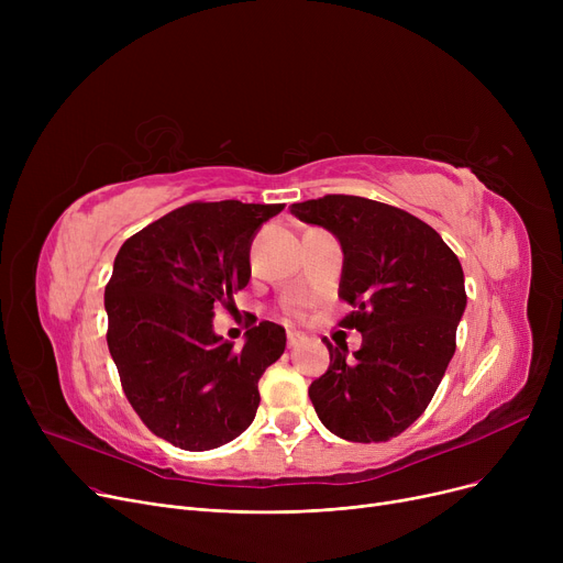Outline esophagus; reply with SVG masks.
<instances>
[{"mask_svg":"<svg viewBox=\"0 0 563 563\" xmlns=\"http://www.w3.org/2000/svg\"><path fill=\"white\" fill-rule=\"evenodd\" d=\"M306 340L303 333H297V331H287V346L289 349H297L301 342Z\"/></svg>","mask_w":563,"mask_h":563,"instance_id":"obj_1","label":"esophagus"}]
</instances>
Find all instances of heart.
<instances>
[{"label":"heart","mask_w":563,"mask_h":563,"mask_svg":"<svg viewBox=\"0 0 563 563\" xmlns=\"http://www.w3.org/2000/svg\"><path fill=\"white\" fill-rule=\"evenodd\" d=\"M283 312L289 314V317H301V314H303L301 301H299V299H287V301L283 303Z\"/></svg>","instance_id":"b5f03b06"}]
</instances>
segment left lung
Returning <instances> with one entry per match:
<instances>
[{
  "label": "left lung",
  "instance_id": "8db88e82",
  "mask_svg": "<svg viewBox=\"0 0 563 563\" xmlns=\"http://www.w3.org/2000/svg\"><path fill=\"white\" fill-rule=\"evenodd\" d=\"M289 212L327 228L344 251L340 327L363 333L353 356L333 346L308 390L321 424L351 442H383L427 410L456 351L467 297L461 262L442 236L399 207L331 194Z\"/></svg>",
  "mask_w": 563,
  "mask_h": 563
}]
</instances>
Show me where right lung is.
Returning a JSON list of instances; mask_svg holds the SVG:
<instances>
[{
  "instance_id": "right-lung-1",
  "label": "right lung",
  "mask_w": 563,
  "mask_h": 563,
  "mask_svg": "<svg viewBox=\"0 0 563 563\" xmlns=\"http://www.w3.org/2000/svg\"><path fill=\"white\" fill-rule=\"evenodd\" d=\"M285 205L189 202L118 251L104 287L107 344L136 416L187 452L225 445L260 406L257 380L285 351V329L260 321L244 346L214 333V310L249 285L251 244Z\"/></svg>"
}]
</instances>
